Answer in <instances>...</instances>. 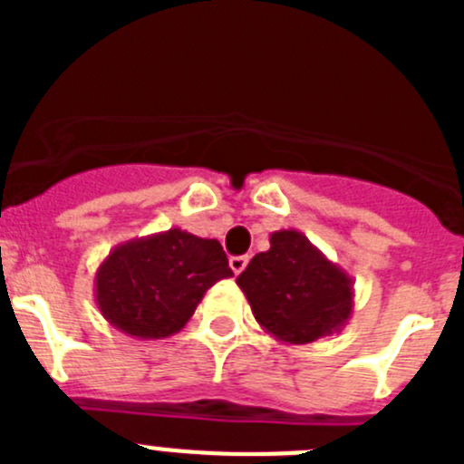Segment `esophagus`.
Returning <instances> with one entry per match:
<instances>
[{"instance_id":"34e87169","label":"esophagus","mask_w":464,"mask_h":464,"mask_svg":"<svg viewBox=\"0 0 464 464\" xmlns=\"http://www.w3.org/2000/svg\"><path fill=\"white\" fill-rule=\"evenodd\" d=\"M246 265H248V256H235L229 257V269L235 274H241L246 269Z\"/></svg>"}]
</instances>
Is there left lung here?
Instances as JSON below:
<instances>
[{"label":"left lung","instance_id":"1","mask_svg":"<svg viewBox=\"0 0 464 464\" xmlns=\"http://www.w3.org/2000/svg\"><path fill=\"white\" fill-rule=\"evenodd\" d=\"M237 285L262 330L288 346L337 334L355 309L351 274L297 229L272 232L269 251L248 262Z\"/></svg>","mask_w":464,"mask_h":464}]
</instances>
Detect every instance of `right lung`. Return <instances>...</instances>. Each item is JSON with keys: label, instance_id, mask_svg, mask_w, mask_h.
<instances>
[{"label": "right lung", "instance_id": "add662e5", "mask_svg": "<svg viewBox=\"0 0 464 464\" xmlns=\"http://www.w3.org/2000/svg\"><path fill=\"white\" fill-rule=\"evenodd\" d=\"M229 276L218 241L171 227L118 244L94 274V304L130 337L165 339L186 327L213 283Z\"/></svg>", "mask_w": 464, "mask_h": 464}]
</instances>
